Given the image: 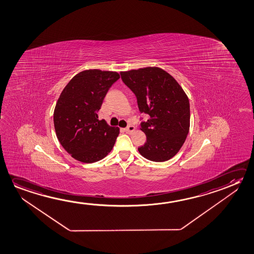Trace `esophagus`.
<instances>
[{
  "instance_id": "esophagus-1",
  "label": "esophagus",
  "mask_w": 254,
  "mask_h": 254,
  "mask_svg": "<svg viewBox=\"0 0 254 254\" xmlns=\"http://www.w3.org/2000/svg\"><path fill=\"white\" fill-rule=\"evenodd\" d=\"M125 132L131 133L135 130V127L132 126V125H129V126H127V127L125 128Z\"/></svg>"
}]
</instances>
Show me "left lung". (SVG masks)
<instances>
[{
    "mask_svg": "<svg viewBox=\"0 0 254 254\" xmlns=\"http://www.w3.org/2000/svg\"><path fill=\"white\" fill-rule=\"evenodd\" d=\"M122 80L137 97L141 113L149 119L141 123L146 136L138 147L150 161H168L174 157L186 141L190 129V102L181 85L170 74L158 67L121 71Z\"/></svg>",
    "mask_w": 254,
    "mask_h": 254,
    "instance_id": "8db88e82",
    "label": "left lung"
}]
</instances>
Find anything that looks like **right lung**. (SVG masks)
<instances>
[{"instance_id": "add662e5", "label": "right lung", "mask_w": 254, "mask_h": 254, "mask_svg": "<svg viewBox=\"0 0 254 254\" xmlns=\"http://www.w3.org/2000/svg\"><path fill=\"white\" fill-rule=\"evenodd\" d=\"M119 77L116 71L86 69L74 76L61 93L54 111L55 129L61 145L77 161L93 163L113 148L119 128L99 120L98 112Z\"/></svg>"}]
</instances>
